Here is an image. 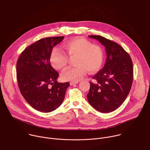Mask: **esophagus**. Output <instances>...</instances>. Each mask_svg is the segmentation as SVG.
<instances>
[{
	"label": "esophagus",
	"mask_w": 150,
	"mask_h": 150,
	"mask_svg": "<svg viewBox=\"0 0 150 150\" xmlns=\"http://www.w3.org/2000/svg\"><path fill=\"white\" fill-rule=\"evenodd\" d=\"M78 83V82H71L70 85H75V84H77Z\"/></svg>",
	"instance_id": "34e87169"
}]
</instances>
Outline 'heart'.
<instances>
[{
	"label": "heart",
	"mask_w": 150,
	"mask_h": 150,
	"mask_svg": "<svg viewBox=\"0 0 150 150\" xmlns=\"http://www.w3.org/2000/svg\"><path fill=\"white\" fill-rule=\"evenodd\" d=\"M64 48L69 58L75 57L74 65L76 67L64 71L61 75L62 80L78 82L83 78L87 71L94 73L101 68L104 52L100 46L93 45L87 40L78 37L65 42ZM68 56L57 48L53 49L50 56L52 66L57 70L65 69L68 62Z\"/></svg>",
	"instance_id": "1"
}]
</instances>
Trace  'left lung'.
Wrapping results in <instances>:
<instances>
[{"mask_svg":"<svg viewBox=\"0 0 150 150\" xmlns=\"http://www.w3.org/2000/svg\"><path fill=\"white\" fill-rule=\"evenodd\" d=\"M98 40L106 51V61L103 68L90 82L87 94L89 103L101 113L117 109L126 100L133 82L132 59L122 47L116 42L100 35H89Z\"/></svg>","mask_w":150,"mask_h":150,"instance_id":"8db88e82","label":"left lung"}]
</instances>
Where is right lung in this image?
Masks as SVG:
<instances>
[{"label": "right lung", "mask_w": 150, "mask_h": 150, "mask_svg": "<svg viewBox=\"0 0 150 150\" xmlns=\"http://www.w3.org/2000/svg\"><path fill=\"white\" fill-rule=\"evenodd\" d=\"M63 36L41 38L27 47L16 63V78L20 92L34 109L51 112L62 104L68 82L59 83V73L52 67L50 56L53 47Z\"/></svg>", "instance_id": "add662e5"}]
</instances>
